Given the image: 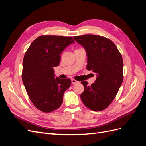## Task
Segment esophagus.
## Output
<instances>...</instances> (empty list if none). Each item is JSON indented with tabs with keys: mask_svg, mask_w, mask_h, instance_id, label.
Listing matches in <instances>:
<instances>
[{
	"mask_svg": "<svg viewBox=\"0 0 146 146\" xmlns=\"http://www.w3.org/2000/svg\"><path fill=\"white\" fill-rule=\"evenodd\" d=\"M71 81H72V83L73 84H76V83H78V82L77 80H75V79H72Z\"/></svg>",
	"mask_w": 146,
	"mask_h": 146,
	"instance_id": "obj_1",
	"label": "esophagus"
}]
</instances>
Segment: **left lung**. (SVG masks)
Here are the masks:
<instances>
[{
    "label": "left lung",
    "mask_w": 146,
    "mask_h": 146,
    "mask_svg": "<svg viewBox=\"0 0 146 146\" xmlns=\"http://www.w3.org/2000/svg\"><path fill=\"white\" fill-rule=\"evenodd\" d=\"M87 53L86 68L97 74L91 86L82 82L84 91L80 95L86 107L95 111L107 108L115 98L123 81V60L116 46L110 39L95 35L74 36Z\"/></svg>",
    "instance_id": "1"
}]
</instances>
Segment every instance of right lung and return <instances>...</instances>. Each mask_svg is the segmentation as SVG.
<instances>
[{
    "mask_svg": "<svg viewBox=\"0 0 146 146\" xmlns=\"http://www.w3.org/2000/svg\"><path fill=\"white\" fill-rule=\"evenodd\" d=\"M72 37L42 35L31 44L23 63L22 79L30 100L40 111L50 113L63 103L69 78H55L54 67L59 66L61 54L74 43Z\"/></svg>",
    "mask_w": 146,
    "mask_h": 146,
    "instance_id": "obj_1",
    "label": "right lung"
}]
</instances>
